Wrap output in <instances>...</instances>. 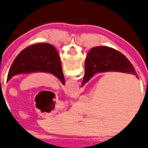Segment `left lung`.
I'll use <instances>...</instances> for the list:
<instances>
[{
  "instance_id": "obj_1",
  "label": "left lung",
  "mask_w": 148,
  "mask_h": 148,
  "mask_svg": "<svg viewBox=\"0 0 148 148\" xmlns=\"http://www.w3.org/2000/svg\"><path fill=\"white\" fill-rule=\"evenodd\" d=\"M39 71L51 73L65 84L60 57L53 45L40 43L23 50L10 66L7 81L17 74Z\"/></svg>"
}]
</instances>
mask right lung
I'll list each match as a JSON object with an SVG mask.
<instances>
[{"instance_id":"right-lung-1","label":"right lung","mask_w":148,"mask_h":148,"mask_svg":"<svg viewBox=\"0 0 148 148\" xmlns=\"http://www.w3.org/2000/svg\"><path fill=\"white\" fill-rule=\"evenodd\" d=\"M107 71L132 74L138 77L134 67L123 53L110 47H95L90 49L87 54L82 86L96 73Z\"/></svg>"}]
</instances>
